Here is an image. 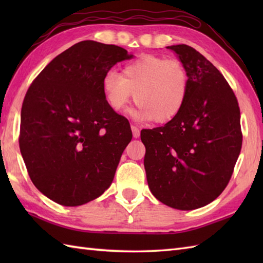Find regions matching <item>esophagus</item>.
<instances>
[{"instance_id": "34e87169", "label": "esophagus", "mask_w": 263, "mask_h": 263, "mask_svg": "<svg viewBox=\"0 0 263 263\" xmlns=\"http://www.w3.org/2000/svg\"><path fill=\"white\" fill-rule=\"evenodd\" d=\"M131 130H132V135H133V138H139L140 137V130H139V128L137 127V126H135V125H132L131 126Z\"/></svg>"}]
</instances>
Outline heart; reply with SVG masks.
I'll use <instances>...</instances> for the list:
<instances>
[{
	"instance_id": "heart-1",
	"label": "heart",
	"mask_w": 263,
	"mask_h": 263,
	"mask_svg": "<svg viewBox=\"0 0 263 263\" xmlns=\"http://www.w3.org/2000/svg\"><path fill=\"white\" fill-rule=\"evenodd\" d=\"M106 103L120 113L132 96L131 115L139 122H168L181 113L189 95V74L178 60L141 55L124 65L122 74L110 70L102 81Z\"/></svg>"
}]
</instances>
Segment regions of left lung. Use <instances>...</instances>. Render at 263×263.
<instances>
[{
	"label": "left lung",
	"instance_id": "8db88e82",
	"mask_svg": "<svg viewBox=\"0 0 263 263\" xmlns=\"http://www.w3.org/2000/svg\"><path fill=\"white\" fill-rule=\"evenodd\" d=\"M167 48L189 74L181 113L164 126L141 131L150 191L178 210L212 202L230 182L242 148L241 113L235 93L216 66L191 46Z\"/></svg>",
	"mask_w": 263,
	"mask_h": 263
}]
</instances>
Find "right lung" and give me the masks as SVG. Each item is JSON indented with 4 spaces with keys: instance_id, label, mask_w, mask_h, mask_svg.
<instances>
[{
    "instance_id": "add662e5",
    "label": "right lung",
    "mask_w": 263,
    "mask_h": 263,
    "mask_svg": "<svg viewBox=\"0 0 263 263\" xmlns=\"http://www.w3.org/2000/svg\"><path fill=\"white\" fill-rule=\"evenodd\" d=\"M132 57L120 46L83 41L52 60L28 89L20 152L33 185L54 202L85 204L113 182L132 132L106 103L102 81Z\"/></svg>"
}]
</instances>
